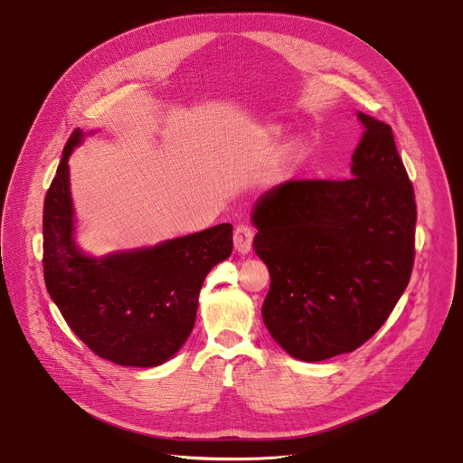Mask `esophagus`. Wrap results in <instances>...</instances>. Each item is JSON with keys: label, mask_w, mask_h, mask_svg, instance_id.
<instances>
[{"label": "esophagus", "mask_w": 463, "mask_h": 463, "mask_svg": "<svg viewBox=\"0 0 463 463\" xmlns=\"http://www.w3.org/2000/svg\"><path fill=\"white\" fill-rule=\"evenodd\" d=\"M252 238H254V229L247 223H240L236 229H234V249L240 252V254H247L250 250V245H252Z\"/></svg>", "instance_id": "esophagus-1"}]
</instances>
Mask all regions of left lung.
Masks as SVG:
<instances>
[{"label":"left lung","instance_id":"8db88e82","mask_svg":"<svg viewBox=\"0 0 463 463\" xmlns=\"http://www.w3.org/2000/svg\"><path fill=\"white\" fill-rule=\"evenodd\" d=\"M364 131L350 179L288 181L250 213L254 252L271 277L261 318L291 357L350 354L384 324L409 286L416 202L392 128L357 111Z\"/></svg>","mask_w":463,"mask_h":463}]
</instances>
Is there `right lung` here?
I'll return each instance as SVG.
<instances>
[{"label":"right lung","instance_id":"1","mask_svg":"<svg viewBox=\"0 0 463 463\" xmlns=\"http://www.w3.org/2000/svg\"><path fill=\"white\" fill-rule=\"evenodd\" d=\"M91 134L73 131L45 195V286L75 335L99 357L120 366H159L186 343L207 275L232 252V225L104 256L84 252L68 161Z\"/></svg>","mask_w":463,"mask_h":463}]
</instances>
